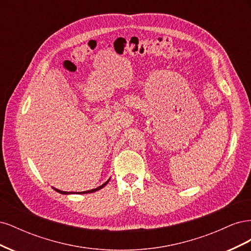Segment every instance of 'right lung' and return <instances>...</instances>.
Listing matches in <instances>:
<instances>
[{
    "label": "right lung",
    "mask_w": 251,
    "mask_h": 251,
    "mask_svg": "<svg viewBox=\"0 0 251 251\" xmlns=\"http://www.w3.org/2000/svg\"><path fill=\"white\" fill-rule=\"evenodd\" d=\"M108 182H109V180L105 182V183H103L101 186H98V187H96V188H94V189H90V191H87V192H82V193H78V194H88V193H93V192H96V191H100V189H101L104 185H107L108 184ZM54 188V187H53ZM56 192H58V193H60V194H64V195H67V194H75V193H68V192H63V191H60V189H57V188H54Z\"/></svg>",
    "instance_id": "1"
}]
</instances>
